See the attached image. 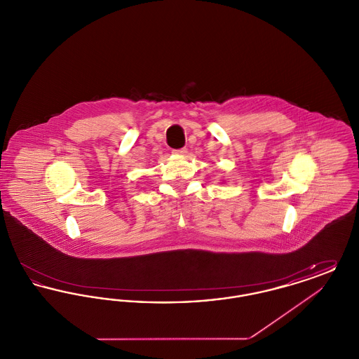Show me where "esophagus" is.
<instances>
[{"instance_id":"obj_1","label":"esophagus","mask_w":359,"mask_h":359,"mask_svg":"<svg viewBox=\"0 0 359 359\" xmlns=\"http://www.w3.org/2000/svg\"><path fill=\"white\" fill-rule=\"evenodd\" d=\"M173 154H177V156H186L188 154L187 148H182V149L173 151Z\"/></svg>"}]
</instances>
